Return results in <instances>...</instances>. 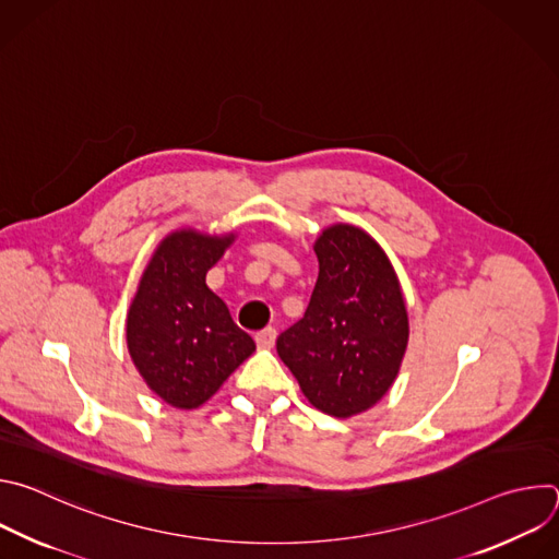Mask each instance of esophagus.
Segmentation results:
<instances>
[{
	"instance_id": "34e87169",
	"label": "esophagus",
	"mask_w": 559,
	"mask_h": 559,
	"mask_svg": "<svg viewBox=\"0 0 559 559\" xmlns=\"http://www.w3.org/2000/svg\"><path fill=\"white\" fill-rule=\"evenodd\" d=\"M254 341H257V345H259V347H263V349H272V347H274V343H276V330H274V328H267V330L259 332V334L254 336Z\"/></svg>"
}]
</instances>
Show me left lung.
Here are the masks:
<instances>
[{
  "label": "left lung",
  "mask_w": 559,
  "mask_h": 559,
  "mask_svg": "<svg viewBox=\"0 0 559 559\" xmlns=\"http://www.w3.org/2000/svg\"><path fill=\"white\" fill-rule=\"evenodd\" d=\"M313 252L316 287L276 352L316 409L352 418L393 384L409 341L407 307L386 254L360 227L323 229Z\"/></svg>",
  "instance_id": "left-lung-1"
}]
</instances>
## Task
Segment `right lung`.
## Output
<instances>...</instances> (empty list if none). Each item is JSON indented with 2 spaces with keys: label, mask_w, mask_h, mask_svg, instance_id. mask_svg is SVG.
Here are the masks:
<instances>
[{
  "label": "right lung",
  "mask_w": 559,
  "mask_h": 559,
  "mask_svg": "<svg viewBox=\"0 0 559 559\" xmlns=\"http://www.w3.org/2000/svg\"><path fill=\"white\" fill-rule=\"evenodd\" d=\"M234 234L177 229L154 250L132 298L126 341L145 384L177 409H197L254 349L205 285Z\"/></svg>",
  "instance_id": "obj_1"
}]
</instances>
